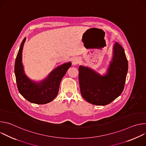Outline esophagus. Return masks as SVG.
Instances as JSON below:
<instances>
[{"mask_svg":"<svg viewBox=\"0 0 146 146\" xmlns=\"http://www.w3.org/2000/svg\"><path fill=\"white\" fill-rule=\"evenodd\" d=\"M80 62V59L78 57H76L73 59V64L76 65H77L78 64H79V62Z\"/></svg>","mask_w":146,"mask_h":146,"instance_id":"esophagus-1","label":"esophagus"}]
</instances>
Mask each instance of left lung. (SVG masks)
<instances>
[{
  "label": "left lung",
  "instance_id": "obj_1",
  "mask_svg": "<svg viewBox=\"0 0 146 146\" xmlns=\"http://www.w3.org/2000/svg\"><path fill=\"white\" fill-rule=\"evenodd\" d=\"M128 70L124 49L117 42L114 46L113 60L106 76H102L88 68L79 67L78 80L82 97L93 105H108L122 92Z\"/></svg>",
  "mask_w": 146,
  "mask_h": 146
}]
</instances>
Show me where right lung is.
Here are the masks:
<instances>
[{"instance_id": "right-lung-1", "label": "right lung", "mask_w": 146, "mask_h": 146, "mask_svg": "<svg viewBox=\"0 0 146 146\" xmlns=\"http://www.w3.org/2000/svg\"><path fill=\"white\" fill-rule=\"evenodd\" d=\"M25 40L26 37L21 44L15 62L14 72L18 90L24 98L31 103L38 105L48 103L58 95L60 81L72 64L68 62L56 68L47 78L39 83L32 82L25 74L22 64V51Z\"/></svg>"}]
</instances>
